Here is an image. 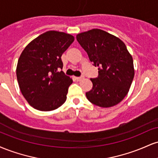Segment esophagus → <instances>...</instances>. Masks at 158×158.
Instances as JSON below:
<instances>
[{
	"mask_svg": "<svg viewBox=\"0 0 158 158\" xmlns=\"http://www.w3.org/2000/svg\"><path fill=\"white\" fill-rule=\"evenodd\" d=\"M76 79H77V81H81V79H84V77H76Z\"/></svg>",
	"mask_w": 158,
	"mask_h": 158,
	"instance_id": "obj_1",
	"label": "esophagus"
}]
</instances>
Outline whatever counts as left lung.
Segmentation results:
<instances>
[{"label": "left lung", "mask_w": 158, "mask_h": 158, "mask_svg": "<svg viewBox=\"0 0 158 158\" xmlns=\"http://www.w3.org/2000/svg\"><path fill=\"white\" fill-rule=\"evenodd\" d=\"M77 39L99 68L98 77L90 79L93 88L86 93L88 99L102 108L117 105L128 94L135 76L133 59L126 44L99 29L78 34Z\"/></svg>", "instance_id": "obj_1"}]
</instances>
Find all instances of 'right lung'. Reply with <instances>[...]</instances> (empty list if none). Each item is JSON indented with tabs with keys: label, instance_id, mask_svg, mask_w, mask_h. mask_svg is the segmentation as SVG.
<instances>
[{
	"label": "right lung",
	"instance_id": "1",
	"mask_svg": "<svg viewBox=\"0 0 158 158\" xmlns=\"http://www.w3.org/2000/svg\"><path fill=\"white\" fill-rule=\"evenodd\" d=\"M70 34L48 31L32 40L20 56L16 68L20 90L35 109L55 110L66 101L73 80L62 70L61 56L73 42Z\"/></svg>",
	"mask_w": 158,
	"mask_h": 158
}]
</instances>
